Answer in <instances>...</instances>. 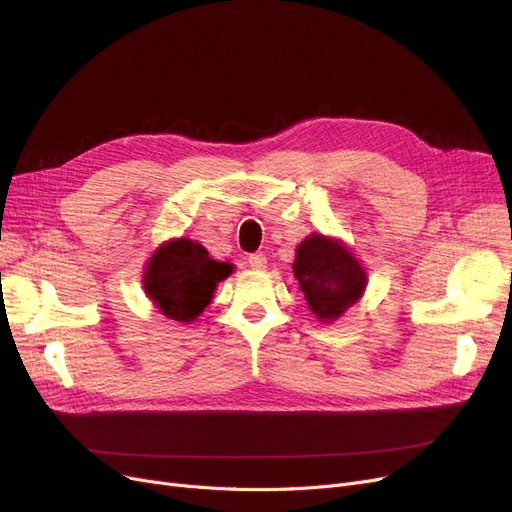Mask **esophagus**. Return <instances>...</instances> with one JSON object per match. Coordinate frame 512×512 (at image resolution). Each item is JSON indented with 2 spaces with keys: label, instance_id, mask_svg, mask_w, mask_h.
<instances>
[{
  "label": "esophagus",
  "instance_id": "obj_1",
  "mask_svg": "<svg viewBox=\"0 0 512 512\" xmlns=\"http://www.w3.org/2000/svg\"><path fill=\"white\" fill-rule=\"evenodd\" d=\"M248 264L252 266V269L262 271V269H266V256L264 254H250Z\"/></svg>",
  "mask_w": 512,
  "mask_h": 512
}]
</instances>
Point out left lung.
Wrapping results in <instances>:
<instances>
[{"instance_id":"1","label":"left lung","mask_w":512,"mask_h":512,"mask_svg":"<svg viewBox=\"0 0 512 512\" xmlns=\"http://www.w3.org/2000/svg\"><path fill=\"white\" fill-rule=\"evenodd\" d=\"M294 275L312 314L333 323L354 306L367 289V271L342 239L308 235L296 248Z\"/></svg>"}]
</instances>
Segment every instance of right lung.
Returning <instances> with one entry per match:
<instances>
[{
  "mask_svg": "<svg viewBox=\"0 0 512 512\" xmlns=\"http://www.w3.org/2000/svg\"><path fill=\"white\" fill-rule=\"evenodd\" d=\"M233 269L231 262L212 260L202 243L177 237L160 243L145 264L141 283L166 319L193 323L212 302L216 285Z\"/></svg>",
  "mask_w": 512,
  "mask_h": 512,
  "instance_id": "right-lung-1",
  "label": "right lung"
}]
</instances>
